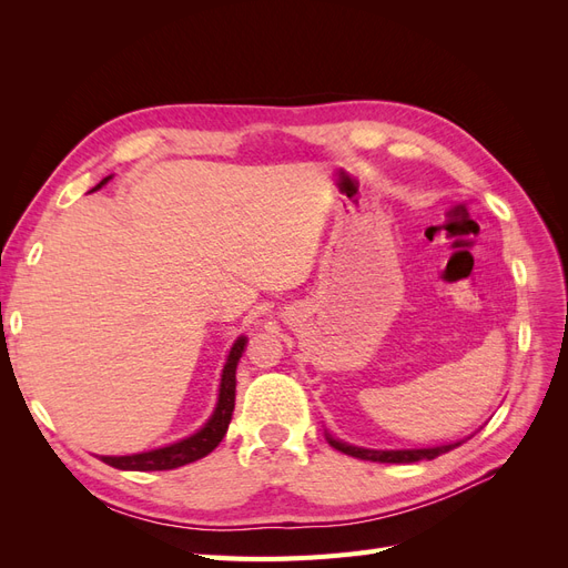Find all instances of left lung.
Returning <instances> with one entry per match:
<instances>
[{
  "instance_id": "1",
  "label": "left lung",
  "mask_w": 568,
  "mask_h": 568,
  "mask_svg": "<svg viewBox=\"0 0 568 568\" xmlns=\"http://www.w3.org/2000/svg\"><path fill=\"white\" fill-rule=\"evenodd\" d=\"M332 448H336L343 455H351L357 459H367V462H386V464H412L419 459H436L443 453H450L453 448L462 443H450V445H440V448H424V450H365V448H355V445L341 443L329 438Z\"/></svg>"
}]
</instances>
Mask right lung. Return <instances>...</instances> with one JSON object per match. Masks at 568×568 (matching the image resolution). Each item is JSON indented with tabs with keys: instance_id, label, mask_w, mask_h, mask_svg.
<instances>
[{
	"instance_id": "right-lung-1",
	"label": "right lung",
	"mask_w": 568,
	"mask_h": 568,
	"mask_svg": "<svg viewBox=\"0 0 568 568\" xmlns=\"http://www.w3.org/2000/svg\"><path fill=\"white\" fill-rule=\"evenodd\" d=\"M111 178L101 180L92 192L104 186ZM246 346V338H236L227 355V365L222 369V382H220V395H217V407L213 412V417L205 422L201 432L194 436H189L180 443L168 445V448H159L151 453H140V455H125V457H101V462H106L109 467L123 469V471H168V469H178L184 467L189 462H196L213 453L220 440L225 438L227 426L232 422V412H234V390H236V363L242 357Z\"/></svg>"
}]
</instances>
